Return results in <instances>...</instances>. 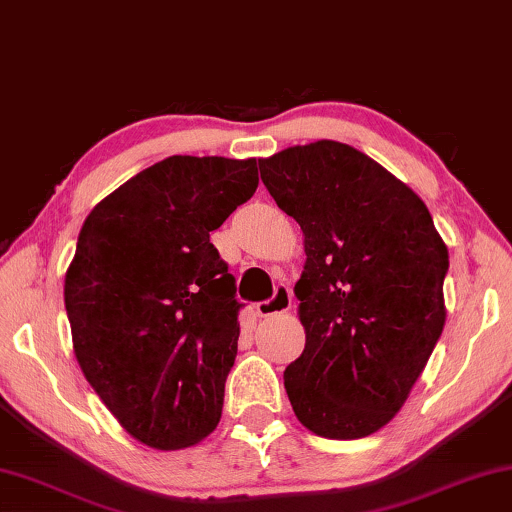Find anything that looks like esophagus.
Here are the masks:
<instances>
[{"mask_svg":"<svg viewBox=\"0 0 512 512\" xmlns=\"http://www.w3.org/2000/svg\"><path fill=\"white\" fill-rule=\"evenodd\" d=\"M291 303H294V291L287 285L275 287V294L269 300H262L257 303V314L259 316H273V314H285L291 310Z\"/></svg>","mask_w":512,"mask_h":512,"instance_id":"34e87169","label":"esophagus"}]
</instances>
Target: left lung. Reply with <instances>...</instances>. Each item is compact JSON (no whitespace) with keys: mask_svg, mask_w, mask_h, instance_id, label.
Masks as SVG:
<instances>
[{"mask_svg":"<svg viewBox=\"0 0 512 512\" xmlns=\"http://www.w3.org/2000/svg\"><path fill=\"white\" fill-rule=\"evenodd\" d=\"M259 173L305 234L291 408L321 437H367L401 410L442 335L449 250L424 200L351 145H296Z\"/></svg>","mask_w":512,"mask_h":512,"instance_id":"1","label":"left lung"}]
</instances>
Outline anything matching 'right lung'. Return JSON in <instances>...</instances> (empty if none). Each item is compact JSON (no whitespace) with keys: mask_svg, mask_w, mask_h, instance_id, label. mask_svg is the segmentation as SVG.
<instances>
[{"mask_svg":"<svg viewBox=\"0 0 512 512\" xmlns=\"http://www.w3.org/2000/svg\"><path fill=\"white\" fill-rule=\"evenodd\" d=\"M257 182V159L175 154L104 198L79 232L63 289L77 362L152 449L196 444L221 419L243 303L209 232Z\"/></svg>","mask_w":512,"mask_h":512,"instance_id":"right-lung-1","label":"right lung"}]
</instances>
